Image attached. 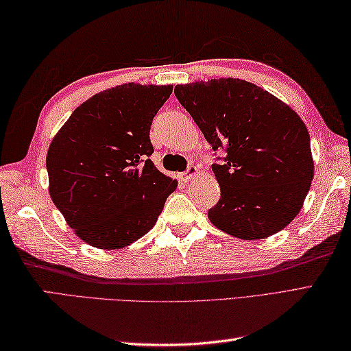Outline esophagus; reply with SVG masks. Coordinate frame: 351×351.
<instances>
[{"mask_svg": "<svg viewBox=\"0 0 351 351\" xmlns=\"http://www.w3.org/2000/svg\"><path fill=\"white\" fill-rule=\"evenodd\" d=\"M199 173V169L195 166V164H190V166L187 167V171L182 175V181L184 182H190L196 178V175Z\"/></svg>", "mask_w": 351, "mask_h": 351, "instance_id": "esophagus-1", "label": "esophagus"}]
</instances>
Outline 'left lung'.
Listing matches in <instances>:
<instances>
[{
  "mask_svg": "<svg viewBox=\"0 0 351 351\" xmlns=\"http://www.w3.org/2000/svg\"><path fill=\"white\" fill-rule=\"evenodd\" d=\"M204 137L220 151L211 223L241 240H263L293 221L314 178L309 132L295 111L264 88L220 78L175 87Z\"/></svg>",
  "mask_w": 351,
  "mask_h": 351,
  "instance_id": "obj_1",
  "label": "left lung"
}]
</instances>
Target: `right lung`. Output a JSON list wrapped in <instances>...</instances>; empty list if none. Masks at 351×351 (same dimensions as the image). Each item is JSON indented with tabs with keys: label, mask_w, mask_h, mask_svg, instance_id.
Listing matches in <instances>:
<instances>
[{
	"label": "right lung",
	"mask_w": 351,
	"mask_h": 351,
	"mask_svg": "<svg viewBox=\"0 0 351 351\" xmlns=\"http://www.w3.org/2000/svg\"><path fill=\"white\" fill-rule=\"evenodd\" d=\"M171 86L123 84L73 111L47 155L49 195L93 247L121 249L151 229L176 181L154 166L149 138Z\"/></svg>",
	"instance_id": "obj_1"
}]
</instances>
